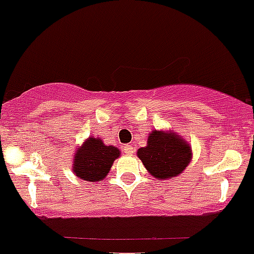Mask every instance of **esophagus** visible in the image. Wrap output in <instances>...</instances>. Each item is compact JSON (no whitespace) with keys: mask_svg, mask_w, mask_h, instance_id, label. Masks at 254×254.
<instances>
[{"mask_svg":"<svg viewBox=\"0 0 254 254\" xmlns=\"http://www.w3.org/2000/svg\"><path fill=\"white\" fill-rule=\"evenodd\" d=\"M123 151H125L126 154H128V156H132L134 152V147L132 144H125L123 146Z\"/></svg>","mask_w":254,"mask_h":254,"instance_id":"1","label":"esophagus"}]
</instances>
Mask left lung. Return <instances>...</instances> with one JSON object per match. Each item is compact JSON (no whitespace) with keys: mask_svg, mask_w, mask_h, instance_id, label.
Returning <instances> with one entry per match:
<instances>
[{"mask_svg":"<svg viewBox=\"0 0 254 254\" xmlns=\"http://www.w3.org/2000/svg\"><path fill=\"white\" fill-rule=\"evenodd\" d=\"M149 175L157 180H171L180 176L192 159V147L182 136L172 131L153 129L147 146L137 151Z\"/></svg>","mask_w":254,"mask_h":254,"instance_id":"8db88e82","label":"left lung"}]
</instances>
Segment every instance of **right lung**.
<instances>
[{"label": "right lung", "mask_w": 254, "mask_h": 254, "mask_svg": "<svg viewBox=\"0 0 254 254\" xmlns=\"http://www.w3.org/2000/svg\"><path fill=\"white\" fill-rule=\"evenodd\" d=\"M120 156L117 147L107 146L101 138L88 137L74 153L72 171L81 180L98 182L105 180L115 159Z\"/></svg>", "instance_id": "obj_1"}]
</instances>
